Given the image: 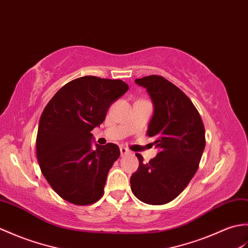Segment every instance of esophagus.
Listing matches in <instances>:
<instances>
[{
  "label": "esophagus",
  "instance_id": "obj_1",
  "mask_svg": "<svg viewBox=\"0 0 248 248\" xmlns=\"http://www.w3.org/2000/svg\"><path fill=\"white\" fill-rule=\"evenodd\" d=\"M120 151H121V156H125V155H127V154L130 153V151L128 150V148H126L124 146H121L120 147Z\"/></svg>",
  "mask_w": 248,
  "mask_h": 248
}]
</instances>
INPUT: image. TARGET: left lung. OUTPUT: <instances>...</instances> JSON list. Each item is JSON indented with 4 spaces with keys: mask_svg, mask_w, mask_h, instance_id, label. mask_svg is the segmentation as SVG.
Instances as JSON below:
<instances>
[{
    "mask_svg": "<svg viewBox=\"0 0 248 248\" xmlns=\"http://www.w3.org/2000/svg\"><path fill=\"white\" fill-rule=\"evenodd\" d=\"M151 95L154 115L146 135L160 148L148 162L140 154L139 168L130 177L137 199L150 205H164L175 200L193 178L206 145L205 127L190 98L162 76L137 78Z\"/></svg>",
    "mask_w": 248,
    "mask_h": 248,
    "instance_id": "obj_1",
    "label": "left lung"
}]
</instances>
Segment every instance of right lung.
I'll return each mask as SVG.
<instances>
[{
    "mask_svg": "<svg viewBox=\"0 0 248 248\" xmlns=\"http://www.w3.org/2000/svg\"><path fill=\"white\" fill-rule=\"evenodd\" d=\"M129 89L120 79L82 76L55 93L40 117L36 152L41 172L56 193L86 206L104 195L109 170L120 157L113 143L92 150L91 130Z\"/></svg>",
    "mask_w": 248,
    "mask_h": 248,
    "instance_id": "obj_1",
    "label": "right lung"
}]
</instances>
